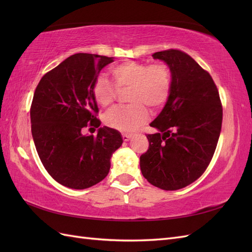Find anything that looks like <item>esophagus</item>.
<instances>
[{"instance_id":"obj_1","label":"esophagus","mask_w":252,"mask_h":252,"mask_svg":"<svg viewBox=\"0 0 252 252\" xmlns=\"http://www.w3.org/2000/svg\"><path fill=\"white\" fill-rule=\"evenodd\" d=\"M131 136H132L131 133H122V138H123V140L126 142L130 140Z\"/></svg>"}]
</instances>
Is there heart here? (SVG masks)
<instances>
[{"mask_svg":"<svg viewBox=\"0 0 252 252\" xmlns=\"http://www.w3.org/2000/svg\"><path fill=\"white\" fill-rule=\"evenodd\" d=\"M110 74L118 89L129 88L125 107H117L106 112L105 124L118 130H131L148 119V109L161 108L169 96L171 71L164 63L148 65L140 62H125L113 66ZM105 77H100L94 87V96L98 105L110 106L117 90Z\"/></svg>","mask_w":252,"mask_h":252,"instance_id":"heart-1","label":"heart"}]
</instances>
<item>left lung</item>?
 Wrapping results in <instances>:
<instances>
[{"label": "left lung", "mask_w": 252, "mask_h": 252, "mask_svg": "<svg viewBox=\"0 0 252 252\" xmlns=\"http://www.w3.org/2000/svg\"><path fill=\"white\" fill-rule=\"evenodd\" d=\"M171 71V89L147 134L149 148L140 158L142 174L150 184L178 190L199 179L215 154L223 108L211 75L187 53L177 49L152 55Z\"/></svg>", "instance_id": "left-lung-1"}]
</instances>
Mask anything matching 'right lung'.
<instances>
[{
    "mask_svg": "<svg viewBox=\"0 0 252 252\" xmlns=\"http://www.w3.org/2000/svg\"><path fill=\"white\" fill-rule=\"evenodd\" d=\"M113 58L75 53L41 79L30 108L32 133L45 169L61 185L85 189L106 178L110 158L121 147V133L100 127L96 136L83 134L98 127L94 87Z\"/></svg>",
    "mask_w": 252,
    "mask_h": 252,
    "instance_id": "1",
    "label": "right lung"
}]
</instances>
